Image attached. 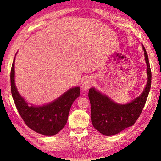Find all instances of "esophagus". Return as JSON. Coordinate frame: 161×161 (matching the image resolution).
<instances>
[{"instance_id":"34e87169","label":"esophagus","mask_w":161,"mask_h":161,"mask_svg":"<svg viewBox=\"0 0 161 161\" xmlns=\"http://www.w3.org/2000/svg\"><path fill=\"white\" fill-rule=\"evenodd\" d=\"M93 80L91 77H88L86 79H85V80L84 81L82 84V88L85 91L89 89L90 87L93 85Z\"/></svg>"}]
</instances>
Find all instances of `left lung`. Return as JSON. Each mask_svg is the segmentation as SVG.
Returning <instances> with one entry per match:
<instances>
[{
	"instance_id": "1",
	"label": "left lung",
	"mask_w": 161,
	"mask_h": 161,
	"mask_svg": "<svg viewBox=\"0 0 161 161\" xmlns=\"http://www.w3.org/2000/svg\"><path fill=\"white\" fill-rule=\"evenodd\" d=\"M144 50L147 64V83L139 97L126 104H117L107 95H102L94 88L89 89L88 97L91 102V122L95 129L105 136L115 135L131 126L141 114L151 88L152 72L148 55Z\"/></svg>"
}]
</instances>
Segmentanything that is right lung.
I'll return each mask as SVG.
<instances>
[{
    "mask_svg": "<svg viewBox=\"0 0 161 161\" xmlns=\"http://www.w3.org/2000/svg\"><path fill=\"white\" fill-rule=\"evenodd\" d=\"M14 59L10 80L14 102L20 115L29 128L45 136H53L59 133L66 125L68 114L73 102L80 96V87L72 88L57 100L40 107L28 106L16 89L14 82Z\"/></svg>",
    "mask_w": 161,
    "mask_h": 161,
    "instance_id": "add662e5",
    "label": "right lung"
}]
</instances>
